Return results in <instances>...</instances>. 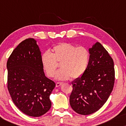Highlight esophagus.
<instances>
[{"label":"esophagus","mask_w":126,"mask_h":126,"mask_svg":"<svg viewBox=\"0 0 126 126\" xmlns=\"http://www.w3.org/2000/svg\"><path fill=\"white\" fill-rule=\"evenodd\" d=\"M63 84V82H57V83H56V87H59L60 86H61Z\"/></svg>","instance_id":"34e87169"}]
</instances>
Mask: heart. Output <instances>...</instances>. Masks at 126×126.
<instances>
[{
	"label": "heart",
	"instance_id": "heart-1",
	"mask_svg": "<svg viewBox=\"0 0 126 126\" xmlns=\"http://www.w3.org/2000/svg\"><path fill=\"white\" fill-rule=\"evenodd\" d=\"M52 53L46 51L41 56V63L48 77H53L61 63V69L57 72V80H67L72 77H80L87 70L89 61V52L84 46L77 47L69 43H61L55 46Z\"/></svg>",
	"mask_w": 126,
	"mask_h": 126
}]
</instances>
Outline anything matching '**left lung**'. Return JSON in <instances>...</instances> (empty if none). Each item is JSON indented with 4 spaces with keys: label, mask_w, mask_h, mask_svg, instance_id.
I'll return each instance as SVG.
<instances>
[{
    "label": "left lung",
    "mask_w": 126,
    "mask_h": 126,
    "mask_svg": "<svg viewBox=\"0 0 126 126\" xmlns=\"http://www.w3.org/2000/svg\"><path fill=\"white\" fill-rule=\"evenodd\" d=\"M89 61L82 76L72 82L70 105L81 115L92 114L105 104L113 89L114 63L108 51L99 42L89 49Z\"/></svg>",
    "instance_id": "obj_1"
}]
</instances>
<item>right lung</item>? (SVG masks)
<instances>
[{
	"label": "right lung",
	"mask_w": 126,
	"mask_h": 126,
	"mask_svg": "<svg viewBox=\"0 0 126 126\" xmlns=\"http://www.w3.org/2000/svg\"><path fill=\"white\" fill-rule=\"evenodd\" d=\"M37 41L28 38L14 50L7 63V87L15 106L25 114L39 117L51 106L50 95L56 86L45 76Z\"/></svg>",
	"instance_id": "1"
}]
</instances>
